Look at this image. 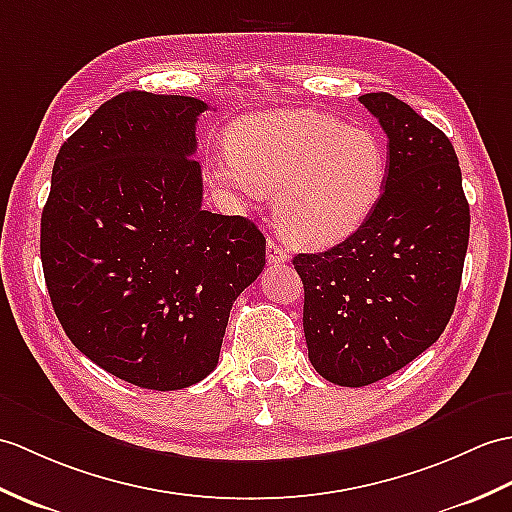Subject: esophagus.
I'll return each mask as SVG.
<instances>
[{
    "label": "esophagus",
    "instance_id": "esophagus-1",
    "mask_svg": "<svg viewBox=\"0 0 512 512\" xmlns=\"http://www.w3.org/2000/svg\"><path fill=\"white\" fill-rule=\"evenodd\" d=\"M266 257H268V264H275V266L285 264V261L290 259V255L285 253V248L279 246L275 240H268V244H266Z\"/></svg>",
    "mask_w": 512,
    "mask_h": 512
}]
</instances>
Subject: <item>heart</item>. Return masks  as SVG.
<instances>
[{
	"instance_id": "b5f03b06",
	"label": "heart",
	"mask_w": 512,
	"mask_h": 512,
	"mask_svg": "<svg viewBox=\"0 0 512 512\" xmlns=\"http://www.w3.org/2000/svg\"><path fill=\"white\" fill-rule=\"evenodd\" d=\"M229 146L213 163L218 185L242 200L277 192V220L301 246H329L358 231L386 189L379 137L318 111L246 117Z\"/></svg>"
}]
</instances>
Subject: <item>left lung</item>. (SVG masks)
Returning <instances> with one entry per match:
<instances>
[{
  "label": "left lung",
  "instance_id": "left-lung-1",
  "mask_svg": "<svg viewBox=\"0 0 512 512\" xmlns=\"http://www.w3.org/2000/svg\"><path fill=\"white\" fill-rule=\"evenodd\" d=\"M360 102L388 137L382 200L362 227L292 264L305 290L307 355L327 382L360 388L410 364L454 314L469 244L456 150L390 93Z\"/></svg>",
  "mask_w": 512,
  "mask_h": 512
}]
</instances>
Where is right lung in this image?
<instances>
[{
  "instance_id": "1",
  "label": "right lung",
  "mask_w": 512,
  "mask_h": 512,
  "mask_svg": "<svg viewBox=\"0 0 512 512\" xmlns=\"http://www.w3.org/2000/svg\"><path fill=\"white\" fill-rule=\"evenodd\" d=\"M187 95L124 91L56 154L41 261L67 338L104 371L178 390L218 366L233 301L264 270L251 220L202 209Z\"/></svg>"
}]
</instances>
